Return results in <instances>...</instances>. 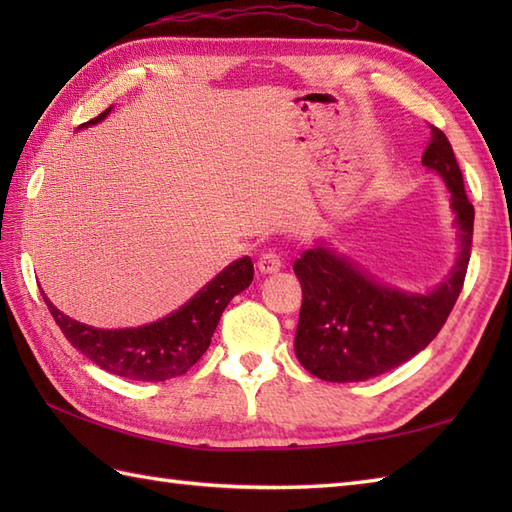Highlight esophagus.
Instances as JSON below:
<instances>
[{"mask_svg":"<svg viewBox=\"0 0 512 512\" xmlns=\"http://www.w3.org/2000/svg\"><path fill=\"white\" fill-rule=\"evenodd\" d=\"M281 266H284V262H281V257H279V253H275V250H266V253L259 257V262H257V268L262 270L264 275L277 273V270H281Z\"/></svg>","mask_w":512,"mask_h":512,"instance_id":"34e87169","label":"esophagus"}]
</instances>
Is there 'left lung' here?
I'll return each mask as SVG.
<instances>
[{
  "label": "left lung",
  "instance_id": "left-lung-1",
  "mask_svg": "<svg viewBox=\"0 0 512 512\" xmlns=\"http://www.w3.org/2000/svg\"><path fill=\"white\" fill-rule=\"evenodd\" d=\"M422 165L436 169L451 191L460 255L453 273L429 295L380 286L328 248H308L295 262L301 312L295 334L299 363L330 383H358L389 372L436 339L458 301L473 244V204L449 138L431 125Z\"/></svg>",
  "mask_w": 512,
  "mask_h": 512
}]
</instances>
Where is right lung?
Returning <instances> with one entry per match:
<instances>
[{
    "instance_id": "obj_1",
    "label": "right lung",
    "mask_w": 512,
    "mask_h": 512,
    "mask_svg": "<svg viewBox=\"0 0 512 512\" xmlns=\"http://www.w3.org/2000/svg\"><path fill=\"white\" fill-rule=\"evenodd\" d=\"M110 110L112 107H107L103 114L85 125L103 121ZM253 275L255 270L250 257L237 259L209 286H204L187 306L156 323L129 330L92 328V325L65 317L46 295L43 301L65 339L105 372L129 380H169L187 374L209 350L211 336L228 301L250 286Z\"/></svg>"
}]
</instances>
